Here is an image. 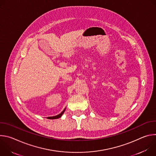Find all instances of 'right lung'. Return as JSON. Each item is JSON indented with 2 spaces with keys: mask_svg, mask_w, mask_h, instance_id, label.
Instances as JSON below:
<instances>
[{
  "mask_svg": "<svg viewBox=\"0 0 156 156\" xmlns=\"http://www.w3.org/2000/svg\"><path fill=\"white\" fill-rule=\"evenodd\" d=\"M65 110V108L62 111V112L60 114H58V115H56V116H54V117H50V119H58V118L61 117V116L62 115V114L64 113Z\"/></svg>",
  "mask_w": 156,
  "mask_h": 156,
  "instance_id": "1",
  "label": "right lung"
}]
</instances>
